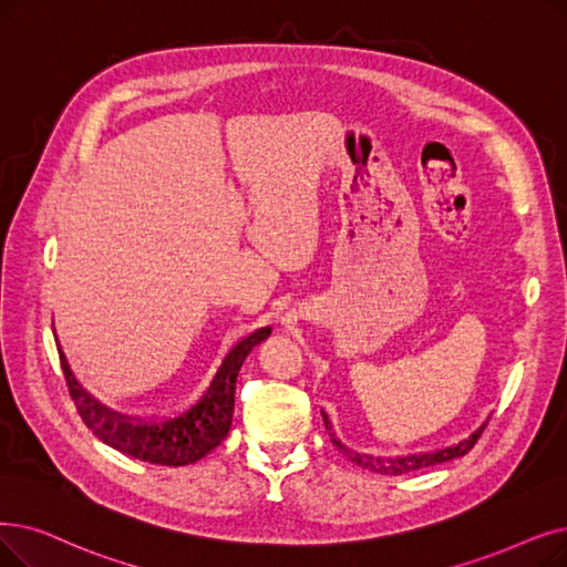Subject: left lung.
<instances>
[{
  "instance_id": "left-lung-1",
  "label": "left lung",
  "mask_w": 567,
  "mask_h": 567,
  "mask_svg": "<svg viewBox=\"0 0 567 567\" xmlns=\"http://www.w3.org/2000/svg\"><path fill=\"white\" fill-rule=\"evenodd\" d=\"M322 416H324V426L331 435V442L342 452V456H348L354 465L363 467V471L380 473V475H405V473H412V471H420V467H429V465H437V463L458 458V456L467 454L475 447V442L480 440L482 431L488 424V420H486L477 431H473L467 437L458 440L456 445L442 447V450H435V452H416V454H408V456H373V454H361V452H352V450L344 447L342 442L336 437L327 412H322Z\"/></svg>"
}]
</instances>
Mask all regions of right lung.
<instances>
[{"instance_id": "add662e5", "label": "right lung", "mask_w": 567, "mask_h": 567, "mask_svg": "<svg viewBox=\"0 0 567 567\" xmlns=\"http://www.w3.org/2000/svg\"><path fill=\"white\" fill-rule=\"evenodd\" d=\"M268 336L270 327H264L238 340L223 359V363H219L204 396L178 416H168V420L159 422H145L130 414H120L92 399L76 382V378H73L64 352L60 348L58 352L62 373L66 378L69 396L76 403V410L85 426L96 437L132 458L176 467L204 458L227 437L234 420V393L240 365L245 357L252 352L255 344H259Z\"/></svg>"}]
</instances>
